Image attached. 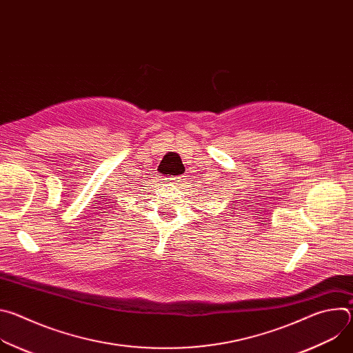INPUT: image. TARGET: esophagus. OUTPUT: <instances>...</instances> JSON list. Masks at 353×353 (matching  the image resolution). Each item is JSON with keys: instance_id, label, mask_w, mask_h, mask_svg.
I'll return each instance as SVG.
<instances>
[{"instance_id": "1", "label": "esophagus", "mask_w": 353, "mask_h": 353, "mask_svg": "<svg viewBox=\"0 0 353 353\" xmlns=\"http://www.w3.org/2000/svg\"><path fill=\"white\" fill-rule=\"evenodd\" d=\"M187 176H179V177H174V179H172V185H174L177 190H181V188H184L185 187V184H187Z\"/></svg>"}]
</instances>
